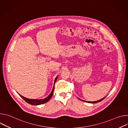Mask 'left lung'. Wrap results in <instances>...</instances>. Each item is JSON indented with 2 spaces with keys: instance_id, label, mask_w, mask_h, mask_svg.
Masks as SVG:
<instances>
[{
  "instance_id": "8db88e82",
  "label": "left lung",
  "mask_w": 128,
  "mask_h": 128,
  "mask_svg": "<svg viewBox=\"0 0 128 128\" xmlns=\"http://www.w3.org/2000/svg\"><path fill=\"white\" fill-rule=\"evenodd\" d=\"M105 98V97H104L103 98H102V99H100V100H98V101H93V102H90V101H84V100H80H80H82V101H84V102H88V103H98V102H100V101H102L104 98Z\"/></svg>"
}]
</instances>
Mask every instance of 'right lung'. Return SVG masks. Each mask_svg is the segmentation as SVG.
<instances>
[{
    "mask_svg": "<svg viewBox=\"0 0 128 128\" xmlns=\"http://www.w3.org/2000/svg\"><path fill=\"white\" fill-rule=\"evenodd\" d=\"M57 78H58V76L56 78L55 80H54V86H53V88H52V90L51 93H50V94L47 97H46V98H44V99H28V98H27L26 97H23V96L20 95L19 94V95L28 103L31 104V105H40V104H44L46 102H47L51 98V97H52V94H53V93H54V84H55L56 80H57Z\"/></svg>",
    "mask_w": 128,
    "mask_h": 128,
    "instance_id": "add662e5",
    "label": "right lung"
}]
</instances>
